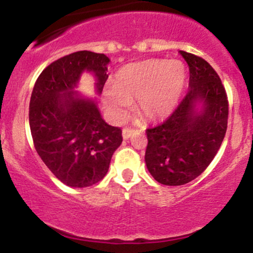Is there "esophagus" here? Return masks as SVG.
I'll use <instances>...</instances> for the list:
<instances>
[{"label": "esophagus", "mask_w": 253, "mask_h": 253, "mask_svg": "<svg viewBox=\"0 0 253 253\" xmlns=\"http://www.w3.org/2000/svg\"><path fill=\"white\" fill-rule=\"evenodd\" d=\"M133 133H134V129L131 128V127H125V128L122 129V136H124L125 139H128Z\"/></svg>", "instance_id": "esophagus-1"}]
</instances>
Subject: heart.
<instances>
[{
  "label": "heart",
  "instance_id": "1",
  "mask_svg": "<svg viewBox=\"0 0 253 253\" xmlns=\"http://www.w3.org/2000/svg\"><path fill=\"white\" fill-rule=\"evenodd\" d=\"M186 79L181 61L145 60L119 71L115 85L104 93V100L115 115H122L138 98V109L145 119L168 116L177 103Z\"/></svg>",
  "mask_w": 253,
  "mask_h": 253
}]
</instances>
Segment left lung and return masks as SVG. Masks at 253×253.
Returning a JSON list of instances; mask_svg holds the SVG:
<instances>
[{
    "label": "left lung",
    "instance_id": "obj_1",
    "mask_svg": "<svg viewBox=\"0 0 253 253\" xmlns=\"http://www.w3.org/2000/svg\"><path fill=\"white\" fill-rule=\"evenodd\" d=\"M180 53L190 68L187 93L164 122L145 129V164L153 177L167 186L185 185L202 174L228 127V95L218 73L200 56ZM197 102L204 103L201 113L195 111Z\"/></svg>",
    "mask_w": 253,
    "mask_h": 253
}]
</instances>
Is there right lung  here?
Here are the masks:
<instances>
[{"label":"right lung","instance_id":"1","mask_svg":"<svg viewBox=\"0 0 253 253\" xmlns=\"http://www.w3.org/2000/svg\"><path fill=\"white\" fill-rule=\"evenodd\" d=\"M109 61L104 53L77 51L50 63L34 84L29 104L34 147L50 171L71 187L103 180L122 143L121 128L106 124L94 101L73 91L82 72L89 71L101 93Z\"/></svg>","mask_w":253,"mask_h":253}]
</instances>
